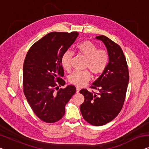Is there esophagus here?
I'll list each match as a JSON object with an SVG mask.
<instances>
[{
  "label": "esophagus",
  "instance_id": "obj_1",
  "mask_svg": "<svg viewBox=\"0 0 149 149\" xmlns=\"http://www.w3.org/2000/svg\"><path fill=\"white\" fill-rule=\"evenodd\" d=\"M79 91H80V88H79V87H76V92L79 93Z\"/></svg>",
  "mask_w": 149,
  "mask_h": 149
}]
</instances>
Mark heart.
I'll return each instance as SVG.
<instances>
[{
	"label": "heart",
	"instance_id": "b5f03b06",
	"mask_svg": "<svg viewBox=\"0 0 149 149\" xmlns=\"http://www.w3.org/2000/svg\"><path fill=\"white\" fill-rule=\"evenodd\" d=\"M77 54L86 58L85 67L89 68L93 74H102L107 68L108 63V53L103 49H98L97 46L90 41H81L75 46ZM73 53L66 51L62 55L61 63L65 70H70L72 67ZM91 73L89 70L75 71L68 77L71 84L77 86H83L91 79Z\"/></svg>",
	"mask_w": 149,
	"mask_h": 149
}]
</instances>
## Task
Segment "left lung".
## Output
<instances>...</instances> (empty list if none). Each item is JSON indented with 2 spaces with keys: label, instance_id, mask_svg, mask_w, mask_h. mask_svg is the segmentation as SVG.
<instances>
[{
  "label": "left lung",
  "instance_id": "obj_1",
  "mask_svg": "<svg viewBox=\"0 0 149 149\" xmlns=\"http://www.w3.org/2000/svg\"><path fill=\"white\" fill-rule=\"evenodd\" d=\"M107 48L109 61L107 68L91 88L98 93L82 89L84 102L81 104L82 116L94 126H102L116 118L123 107L129 81L126 57L120 47L104 35L96 37Z\"/></svg>",
  "mask_w": 149,
  "mask_h": 149
}]
</instances>
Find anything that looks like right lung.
<instances>
[{"mask_svg": "<svg viewBox=\"0 0 149 149\" xmlns=\"http://www.w3.org/2000/svg\"><path fill=\"white\" fill-rule=\"evenodd\" d=\"M77 32H52L33 44L23 64V92L35 114L46 123H56L76 89L60 88L65 82L61 63L63 53L74 43Z\"/></svg>", "mask_w": 149, "mask_h": 149, "instance_id": "add662e5", "label": "right lung"}]
</instances>
